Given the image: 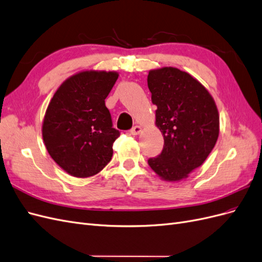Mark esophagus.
<instances>
[{
	"mask_svg": "<svg viewBox=\"0 0 262 262\" xmlns=\"http://www.w3.org/2000/svg\"><path fill=\"white\" fill-rule=\"evenodd\" d=\"M141 131H142V128L140 125H134L133 128L130 130V133L132 134V136H138V134H140Z\"/></svg>",
	"mask_w": 262,
	"mask_h": 262,
	"instance_id": "34e87169",
	"label": "esophagus"
}]
</instances>
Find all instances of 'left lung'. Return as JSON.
Masks as SVG:
<instances>
[{"label": "left lung", "instance_id": "1", "mask_svg": "<svg viewBox=\"0 0 262 262\" xmlns=\"http://www.w3.org/2000/svg\"><path fill=\"white\" fill-rule=\"evenodd\" d=\"M147 86L156 105V125L164 147L147 161L162 179L179 181L201 166L215 145L220 117L208 90L176 68L150 70Z\"/></svg>", "mask_w": 262, "mask_h": 262}]
</instances>
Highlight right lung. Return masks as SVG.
Instances as JSON below:
<instances>
[{
	"mask_svg": "<svg viewBox=\"0 0 262 262\" xmlns=\"http://www.w3.org/2000/svg\"><path fill=\"white\" fill-rule=\"evenodd\" d=\"M118 76L117 72L83 71L63 82L49 102L42 123L45 145L71 176H94L112 160L120 132L113 128L105 99Z\"/></svg>",
	"mask_w": 262,
	"mask_h": 262,
	"instance_id": "1",
	"label": "right lung"
}]
</instances>
